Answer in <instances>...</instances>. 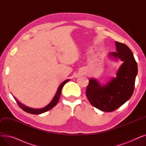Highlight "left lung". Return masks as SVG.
<instances>
[{"instance_id": "obj_1", "label": "left lung", "mask_w": 146, "mask_h": 146, "mask_svg": "<svg viewBox=\"0 0 146 146\" xmlns=\"http://www.w3.org/2000/svg\"><path fill=\"white\" fill-rule=\"evenodd\" d=\"M115 45L117 52H109L108 57L122 61L116 77L102 85L96 79L90 78L86 92L89 102L105 112L115 111L131 97L138 72L137 64L131 50L125 44L117 41Z\"/></svg>"}]
</instances>
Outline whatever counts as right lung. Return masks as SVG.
<instances>
[{
  "label": "right lung",
  "instance_id": "obj_1",
  "mask_svg": "<svg viewBox=\"0 0 146 146\" xmlns=\"http://www.w3.org/2000/svg\"><path fill=\"white\" fill-rule=\"evenodd\" d=\"M70 80V79H67L64 80L63 82H62L61 83V85L59 86V87L57 89V90L56 92V94L54 96V98H52V99L51 100V101L47 105L45 106L44 108H40V109H35V108H30V107H28L25 105H24L23 104L21 103L19 101H18L17 100V99L15 98V96H13V98H15V101H17V104H18V105L19 106L20 108L21 109H22L24 111L29 113H32V114H35V115H38V114H41L42 113L44 112H47L49 110H50L51 108H52L58 102L59 99H60V96L61 95V90H62L64 85L65 84Z\"/></svg>",
  "mask_w": 146,
  "mask_h": 146
}]
</instances>
